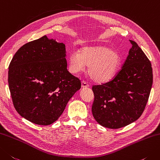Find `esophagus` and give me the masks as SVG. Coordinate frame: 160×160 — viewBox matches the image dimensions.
I'll return each instance as SVG.
<instances>
[{
    "label": "esophagus",
    "instance_id": "34e87169",
    "mask_svg": "<svg viewBox=\"0 0 160 160\" xmlns=\"http://www.w3.org/2000/svg\"><path fill=\"white\" fill-rule=\"evenodd\" d=\"M81 84H82V88H87V87H89V84H87L85 81H82V83H81Z\"/></svg>",
    "mask_w": 160,
    "mask_h": 160
}]
</instances>
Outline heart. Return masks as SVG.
I'll list each match as a JSON object with an SVG mask.
<instances>
[{
	"label": "heart",
	"instance_id": "obj_1",
	"mask_svg": "<svg viewBox=\"0 0 160 160\" xmlns=\"http://www.w3.org/2000/svg\"><path fill=\"white\" fill-rule=\"evenodd\" d=\"M117 51L105 46H86L80 52H72L69 57L70 70L73 73L83 71L89 66L90 78L97 83L110 81L117 74L121 64Z\"/></svg>",
	"mask_w": 160,
	"mask_h": 160
}]
</instances>
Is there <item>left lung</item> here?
Returning <instances> with one entry per match:
<instances>
[{
  "label": "left lung",
  "mask_w": 160,
  "mask_h": 160,
  "mask_svg": "<svg viewBox=\"0 0 160 160\" xmlns=\"http://www.w3.org/2000/svg\"><path fill=\"white\" fill-rule=\"evenodd\" d=\"M126 60L113 79L94 85L93 117L102 126L118 129L137 121L148 102L152 84L151 63L134 41Z\"/></svg>",
  "instance_id": "1"
}]
</instances>
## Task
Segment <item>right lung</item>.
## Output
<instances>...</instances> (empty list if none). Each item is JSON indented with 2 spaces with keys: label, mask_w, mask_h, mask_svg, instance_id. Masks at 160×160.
Segmentation results:
<instances>
[{
  "label": "right lung",
  "mask_w": 160,
  "mask_h": 160,
  "mask_svg": "<svg viewBox=\"0 0 160 160\" xmlns=\"http://www.w3.org/2000/svg\"><path fill=\"white\" fill-rule=\"evenodd\" d=\"M63 43L46 35L28 42L15 53L9 66L8 84L16 110L34 124L57 121L81 87L67 70Z\"/></svg>",
  "instance_id": "1"
}]
</instances>
